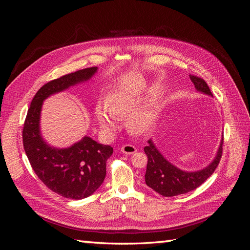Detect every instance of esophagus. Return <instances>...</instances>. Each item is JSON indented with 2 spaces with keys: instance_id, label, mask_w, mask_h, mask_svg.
<instances>
[{
  "instance_id": "34e87169",
  "label": "esophagus",
  "mask_w": 250,
  "mask_h": 250,
  "mask_svg": "<svg viewBox=\"0 0 250 250\" xmlns=\"http://www.w3.org/2000/svg\"><path fill=\"white\" fill-rule=\"evenodd\" d=\"M121 151L125 154H133L137 152V148H135L133 145H130V144H126V145L121 147Z\"/></svg>"
}]
</instances>
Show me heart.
<instances>
[{
  "mask_svg": "<svg viewBox=\"0 0 250 250\" xmlns=\"http://www.w3.org/2000/svg\"><path fill=\"white\" fill-rule=\"evenodd\" d=\"M141 97L128 95L123 92L115 93L108 97L106 104L98 103L96 118L104 131L112 132L119 126V120L127 119V126L134 133L146 132L156 116L157 106L151 103L139 110L144 104Z\"/></svg>",
  "mask_w": 250,
  "mask_h": 250,
  "instance_id": "heart-1",
  "label": "heart"
}]
</instances>
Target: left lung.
<instances>
[{"instance_id": "left-lung-1", "label": "left lung", "mask_w": 250, "mask_h": 250, "mask_svg": "<svg viewBox=\"0 0 250 250\" xmlns=\"http://www.w3.org/2000/svg\"><path fill=\"white\" fill-rule=\"evenodd\" d=\"M190 78L198 92L213 96L207 82L202 78L194 76V75H190ZM222 145L223 138L215 160L207 168L195 172H186L178 169L166 160L155 147L152 140H149L148 145L144 148V151L148 157L145 174L146 185L165 197H172V196L186 194L195 190L201 186L218 167L222 156Z\"/></svg>"}]
</instances>
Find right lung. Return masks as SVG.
<instances>
[{
	"label": "right lung",
	"instance_id": "right-lung-1",
	"mask_svg": "<svg viewBox=\"0 0 250 250\" xmlns=\"http://www.w3.org/2000/svg\"><path fill=\"white\" fill-rule=\"evenodd\" d=\"M96 72L97 66L87 67L42 85L33 98L22 128V144L32 169L51 191L64 198H86L102 185L113 149L88 137L69 148L49 146L40 130L42 102L53 94L90 79Z\"/></svg>",
	"mask_w": 250,
	"mask_h": 250
}]
</instances>
